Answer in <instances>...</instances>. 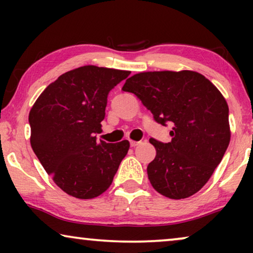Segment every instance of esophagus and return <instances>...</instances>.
<instances>
[{
	"instance_id": "obj_1",
	"label": "esophagus",
	"mask_w": 253,
	"mask_h": 253,
	"mask_svg": "<svg viewBox=\"0 0 253 253\" xmlns=\"http://www.w3.org/2000/svg\"><path fill=\"white\" fill-rule=\"evenodd\" d=\"M140 144V141H136V140H130V145L132 147H134V146H137V145H139Z\"/></svg>"
}]
</instances>
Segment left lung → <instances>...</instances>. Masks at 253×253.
<instances>
[{"mask_svg":"<svg viewBox=\"0 0 253 253\" xmlns=\"http://www.w3.org/2000/svg\"><path fill=\"white\" fill-rule=\"evenodd\" d=\"M122 89L137 95L158 123L172 124L169 143L150 139L157 150L147 166L152 186L170 199L198 192L230 141L229 108L221 92L205 76L190 70L139 72Z\"/></svg>","mask_w":253,"mask_h":253,"instance_id":"1","label":"left lung"}]
</instances>
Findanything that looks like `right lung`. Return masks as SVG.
<instances>
[{"mask_svg": "<svg viewBox=\"0 0 253 253\" xmlns=\"http://www.w3.org/2000/svg\"><path fill=\"white\" fill-rule=\"evenodd\" d=\"M130 71L84 65L61 75L30 110L31 146L58 188L95 198L112 184L130 143L96 141L110 89Z\"/></svg>", "mask_w": 253, "mask_h": 253, "instance_id": "1", "label": "right lung"}]
</instances>
